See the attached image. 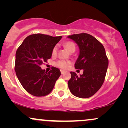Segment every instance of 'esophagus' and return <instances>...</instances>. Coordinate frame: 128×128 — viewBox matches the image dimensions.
I'll list each match as a JSON object with an SVG mask.
<instances>
[{
	"instance_id": "1",
	"label": "esophagus",
	"mask_w": 128,
	"mask_h": 128,
	"mask_svg": "<svg viewBox=\"0 0 128 128\" xmlns=\"http://www.w3.org/2000/svg\"><path fill=\"white\" fill-rule=\"evenodd\" d=\"M64 73H65V71H64V70H61V74H64Z\"/></svg>"
}]
</instances>
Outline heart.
I'll return each mask as SVG.
<instances>
[{"mask_svg":"<svg viewBox=\"0 0 128 128\" xmlns=\"http://www.w3.org/2000/svg\"><path fill=\"white\" fill-rule=\"evenodd\" d=\"M63 46L66 48L67 50L69 51L70 52H74L76 49V46L75 44L72 42H66L63 44ZM57 50H58V48L56 46L54 47L52 50V56H56L57 55ZM71 64L70 61H66L64 60H59L56 62V66L59 68L63 69V70H66V69L68 68V66Z\"/></svg>","mask_w":128,"mask_h":128,"instance_id":"obj_1","label":"heart"}]
</instances>
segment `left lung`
<instances>
[{
    "label": "left lung",
    "instance_id": "left-lung-1",
    "mask_svg": "<svg viewBox=\"0 0 128 128\" xmlns=\"http://www.w3.org/2000/svg\"><path fill=\"white\" fill-rule=\"evenodd\" d=\"M78 45L79 55L74 64L76 69H83L78 76L71 72L68 86L72 94L78 98H88L100 88L108 66L105 48L100 42L88 34L68 36Z\"/></svg>",
    "mask_w": 128,
    "mask_h": 128
}]
</instances>
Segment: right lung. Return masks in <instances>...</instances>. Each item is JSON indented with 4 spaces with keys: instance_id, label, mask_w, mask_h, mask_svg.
Instances as JSON below:
<instances>
[{
    "instance_id": "obj_1",
    "label": "right lung",
    "mask_w": 128,
    "mask_h": 128,
    "mask_svg": "<svg viewBox=\"0 0 128 128\" xmlns=\"http://www.w3.org/2000/svg\"><path fill=\"white\" fill-rule=\"evenodd\" d=\"M62 36L42 34L30 35L24 40L16 54L15 71L23 87L34 96H44L52 91L61 75L60 69L52 67L49 72L40 66L52 56L54 47Z\"/></svg>"
}]
</instances>
